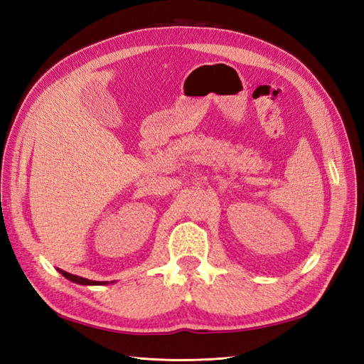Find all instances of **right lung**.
Here are the masks:
<instances>
[{
  "instance_id": "right-lung-1",
  "label": "right lung",
  "mask_w": 364,
  "mask_h": 364,
  "mask_svg": "<svg viewBox=\"0 0 364 364\" xmlns=\"http://www.w3.org/2000/svg\"><path fill=\"white\" fill-rule=\"evenodd\" d=\"M58 270H59L62 277H65V278L75 282V284H80V285H106V284H109L107 281H91V279H86V278H82V277H77V274H71V273L65 272L62 269H58Z\"/></svg>"
}]
</instances>
